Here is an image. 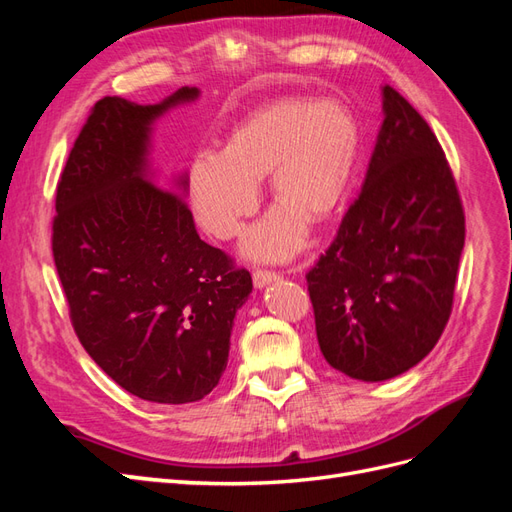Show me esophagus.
<instances>
[{"mask_svg":"<svg viewBox=\"0 0 512 512\" xmlns=\"http://www.w3.org/2000/svg\"><path fill=\"white\" fill-rule=\"evenodd\" d=\"M252 280H254V286H256V288H262V286H267V284H271V282H275V280H280V273L258 269V271L252 273Z\"/></svg>","mask_w":512,"mask_h":512,"instance_id":"34e87169","label":"esophagus"}]
</instances>
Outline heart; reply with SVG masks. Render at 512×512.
<instances>
[{
  "instance_id": "heart-1",
  "label": "heart",
  "mask_w": 512,
  "mask_h": 512,
  "mask_svg": "<svg viewBox=\"0 0 512 512\" xmlns=\"http://www.w3.org/2000/svg\"><path fill=\"white\" fill-rule=\"evenodd\" d=\"M359 158V126L335 100L282 98L256 108L228 134L222 153L194 158L188 175L198 222L218 239L237 237L258 209V181L269 175L280 200L247 232L243 250L256 260H286L342 203Z\"/></svg>"
}]
</instances>
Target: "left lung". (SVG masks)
<instances>
[{
	"label": "left lung",
	"mask_w": 512,
	"mask_h": 512,
	"mask_svg": "<svg viewBox=\"0 0 512 512\" xmlns=\"http://www.w3.org/2000/svg\"><path fill=\"white\" fill-rule=\"evenodd\" d=\"M382 108L359 198L305 275L320 352L363 382L404 374L438 344L466 241V215L436 134L389 85Z\"/></svg>",
	"instance_id": "left-lung-1"
}]
</instances>
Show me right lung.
I'll return each mask as SVG.
<instances>
[{"mask_svg": "<svg viewBox=\"0 0 512 512\" xmlns=\"http://www.w3.org/2000/svg\"><path fill=\"white\" fill-rule=\"evenodd\" d=\"M196 98L181 87L160 104L98 100L55 198L53 258L74 333L121 389L156 404L215 389L252 292L250 271L198 237L188 177L160 186L149 175L151 123Z\"/></svg>", "mask_w": 512, "mask_h": 512, "instance_id": "add662e5", "label": "right lung"}]
</instances>
